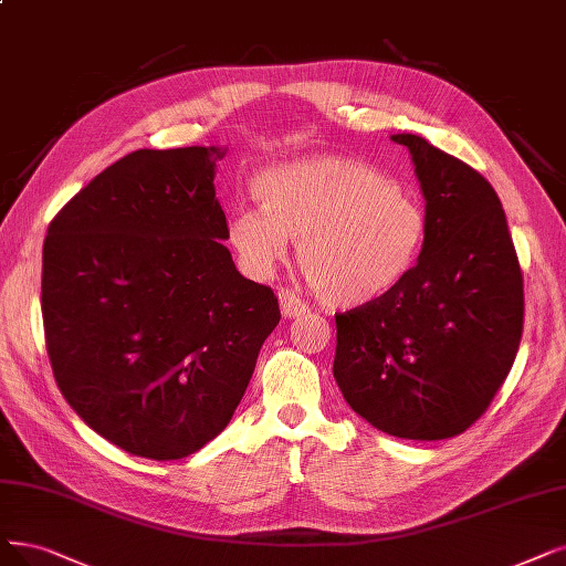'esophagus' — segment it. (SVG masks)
Listing matches in <instances>:
<instances>
[{"label": "esophagus", "instance_id": "1", "mask_svg": "<svg viewBox=\"0 0 566 566\" xmlns=\"http://www.w3.org/2000/svg\"><path fill=\"white\" fill-rule=\"evenodd\" d=\"M279 302H281V311L285 318H302V315L308 313V306L287 287L279 290Z\"/></svg>", "mask_w": 566, "mask_h": 566}]
</instances>
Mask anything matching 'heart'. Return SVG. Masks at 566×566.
I'll list each match as a JSON object with an SVG mask.
<instances>
[{
    "label": "heart",
    "mask_w": 566,
    "mask_h": 566,
    "mask_svg": "<svg viewBox=\"0 0 566 566\" xmlns=\"http://www.w3.org/2000/svg\"><path fill=\"white\" fill-rule=\"evenodd\" d=\"M262 207H239L228 241L241 264L266 276L297 241L306 283L325 304L367 306L388 297L416 269L427 211L388 176L342 155H318L266 171Z\"/></svg>",
    "instance_id": "obj_1"
}]
</instances>
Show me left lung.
<instances>
[{
  "label": "left lung",
  "instance_id": "8db88e82",
  "mask_svg": "<svg viewBox=\"0 0 566 566\" xmlns=\"http://www.w3.org/2000/svg\"><path fill=\"white\" fill-rule=\"evenodd\" d=\"M409 148L427 211L424 251L388 297L336 315L334 378L380 432L462 434L506 380L523 336V274L488 180L418 134Z\"/></svg>",
  "mask_w": 566,
  "mask_h": 566
}]
</instances>
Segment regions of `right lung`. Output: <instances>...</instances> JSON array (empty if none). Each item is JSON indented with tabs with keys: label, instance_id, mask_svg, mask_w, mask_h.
<instances>
[{
	"label": "right lung",
	"instance_id": "obj_1",
	"mask_svg": "<svg viewBox=\"0 0 566 566\" xmlns=\"http://www.w3.org/2000/svg\"><path fill=\"white\" fill-rule=\"evenodd\" d=\"M224 153L134 150L66 201L43 241L57 388L132 455L180 460L216 439L281 321L274 290L243 279L222 243Z\"/></svg>",
	"mask_w": 566,
	"mask_h": 566
}]
</instances>
